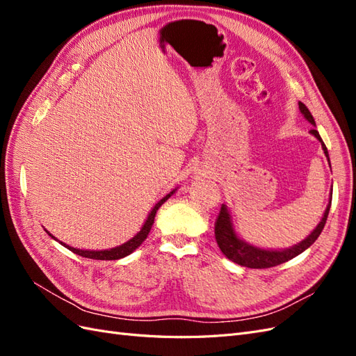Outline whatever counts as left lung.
Instances as JSON below:
<instances>
[{"instance_id": "left-lung-1", "label": "left lung", "mask_w": 356, "mask_h": 356, "mask_svg": "<svg viewBox=\"0 0 356 356\" xmlns=\"http://www.w3.org/2000/svg\"><path fill=\"white\" fill-rule=\"evenodd\" d=\"M298 108L300 113L305 115L306 120L316 126L315 120H314V115L310 114L307 106L303 102H298ZM310 134L314 135L318 141L322 145V149H324V153L327 156V160L330 161V156H328V149L324 144V141L321 139L319 132L316 129H312ZM331 168V163H330ZM332 195V193H331ZM331 197L330 196V203L328 207L324 212V217L319 221V224L316 225V229L312 232L305 241H301L300 243L286 248V250H263V248H257L251 243H248L245 241H242L238 234H236L234 229H233V222H232V217H230V212L227 209L225 204L221 207V211L218 213V218L215 221V239H217V243L220 246L221 252L232 260L236 264H241L243 267H250V268H268V267H275L282 264L291 258L297 257L298 254H301L303 251H306L307 248L314 243L324 229V225L327 222L328 218V212H330V207H331Z\"/></svg>"}]
</instances>
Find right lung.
Instances as JSON below:
<instances>
[{
  "instance_id": "right-lung-1",
  "label": "right lung",
  "mask_w": 356,
  "mask_h": 356,
  "mask_svg": "<svg viewBox=\"0 0 356 356\" xmlns=\"http://www.w3.org/2000/svg\"><path fill=\"white\" fill-rule=\"evenodd\" d=\"M175 190H177V188H175ZM175 190H172V191L169 193V195H166L163 199H161L160 202L156 203V207L152 209V212L148 213V217H147V220H145V222H144V225H143V229L139 230L131 241L124 242V243L120 245V246H115V248H111V250H104V251H88V250H79V248H72V246H70V245H67V243H63V242H60V243H62L63 246H65V248H68V250L72 251L74 254H79V255L86 257V258H92V260H118V258H123V257H126V255H129V254H132V252L136 250V248L147 239V236H148L149 230H152V225H153V222H154L156 212L159 211V208L161 207V204H163L172 195H174ZM47 233H49V232H47ZM49 234H50V233H49ZM50 236H51V234H50ZM51 238H53V236H51ZM53 239H56V238H53ZM56 241H58V239H56Z\"/></svg>"
}]
</instances>
